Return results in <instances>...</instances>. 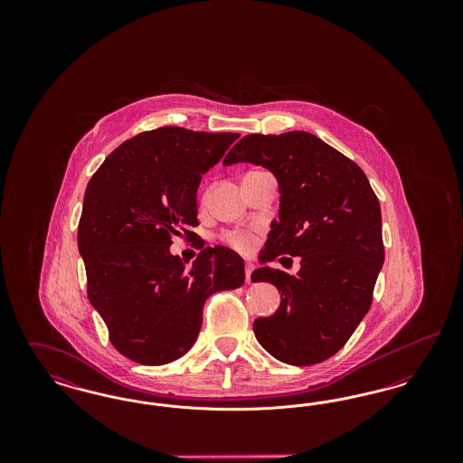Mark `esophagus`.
<instances>
[{"instance_id":"obj_1","label":"esophagus","mask_w":463,"mask_h":463,"mask_svg":"<svg viewBox=\"0 0 463 463\" xmlns=\"http://www.w3.org/2000/svg\"><path fill=\"white\" fill-rule=\"evenodd\" d=\"M253 265L246 264L244 265V276H246V283H251V272H253Z\"/></svg>"}]
</instances>
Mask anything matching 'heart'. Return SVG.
<instances>
[{"label": "heart", "instance_id": "b5f03b06", "mask_svg": "<svg viewBox=\"0 0 463 463\" xmlns=\"http://www.w3.org/2000/svg\"><path fill=\"white\" fill-rule=\"evenodd\" d=\"M225 241L229 242L231 246H234L236 250L246 251V250L251 248L253 238L250 234H242V232H227Z\"/></svg>", "mask_w": 463, "mask_h": 463}]
</instances>
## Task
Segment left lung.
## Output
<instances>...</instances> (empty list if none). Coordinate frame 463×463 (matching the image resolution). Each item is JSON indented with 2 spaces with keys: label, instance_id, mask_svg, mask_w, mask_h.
<instances>
[{
  "label": "left lung",
  "instance_id": "obj_1",
  "mask_svg": "<svg viewBox=\"0 0 463 463\" xmlns=\"http://www.w3.org/2000/svg\"><path fill=\"white\" fill-rule=\"evenodd\" d=\"M242 161L262 165L279 184V221L270 225L262 260L302 259L297 276L253 270L251 281L281 293L279 308L255 319V336L287 364L321 363L345 345L372 306L385 257L380 203L353 159L312 133L246 135L223 165Z\"/></svg>",
  "mask_w": 463,
  "mask_h": 463
}]
</instances>
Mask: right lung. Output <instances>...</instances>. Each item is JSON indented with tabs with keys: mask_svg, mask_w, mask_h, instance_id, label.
I'll return each mask as SVG.
<instances>
[{
	"mask_svg": "<svg viewBox=\"0 0 463 463\" xmlns=\"http://www.w3.org/2000/svg\"><path fill=\"white\" fill-rule=\"evenodd\" d=\"M238 137L180 127L138 133L90 178L78 225L87 293L114 349L135 363L182 357L206 298L244 283L241 257L225 246L203 248L191 267L170 253L175 236L196 238L201 175Z\"/></svg>",
	"mask_w": 463,
	"mask_h": 463,
	"instance_id": "obj_1",
	"label": "right lung"
}]
</instances>
